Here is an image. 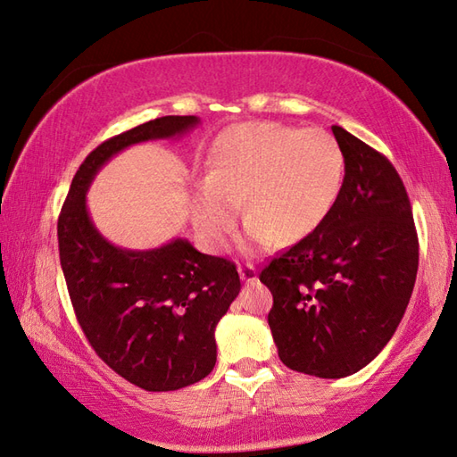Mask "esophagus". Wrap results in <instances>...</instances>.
Instances as JSON below:
<instances>
[{"label": "esophagus", "instance_id": "esophagus-1", "mask_svg": "<svg viewBox=\"0 0 457 457\" xmlns=\"http://www.w3.org/2000/svg\"><path fill=\"white\" fill-rule=\"evenodd\" d=\"M237 270H239V277H241V280H244V283H253V280H257V270L251 263L239 265Z\"/></svg>", "mask_w": 457, "mask_h": 457}]
</instances>
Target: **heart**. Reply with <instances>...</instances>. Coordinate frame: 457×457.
<instances>
[{"mask_svg": "<svg viewBox=\"0 0 457 457\" xmlns=\"http://www.w3.org/2000/svg\"><path fill=\"white\" fill-rule=\"evenodd\" d=\"M344 182V153L324 129L249 121L218 137L192 200L194 226L223 249L244 206L251 245L296 241L332 212Z\"/></svg>", "mask_w": 457, "mask_h": 457, "instance_id": "heart-1", "label": "heart"}]
</instances>
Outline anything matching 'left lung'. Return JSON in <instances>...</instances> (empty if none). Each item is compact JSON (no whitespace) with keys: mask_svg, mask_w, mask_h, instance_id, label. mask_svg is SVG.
<instances>
[{"mask_svg":"<svg viewBox=\"0 0 457 457\" xmlns=\"http://www.w3.org/2000/svg\"><path fill=\"white\" fill-rule=\"evenodd\" d=\"M345 177L328 218L270 261L259 280L278 357L298 373L342 378L381 353L419 270L409 194L391 161L332 125Z\"/></svg>","mask_w":457,"mask_h":457,"instance_id":"left-lung-1","label":"left lung"}]
</instances>
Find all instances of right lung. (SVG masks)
I'll list each match as a JSON object with an SVG mask.
<instances>
[{"mask_svg": "<svg viewBox=\"0 0 457 457\" xmlns=\"http://www.w3.org/2000/svg\"><path fill=\"white\" fill-rule=\"evenodd\" d=\"M164 115L98 145L76 170L58 216V253L68 295L94 352L145 391H177L216 365V326L239 295L234 261L204 255L187 239L149 251L105 241L86 210V190L125 147L167 139L198 125Z\"/></svg>", "mask_w": 457, "mask_h": 457, "instance_id": "1", "label": "right lung"}]
</instances>
